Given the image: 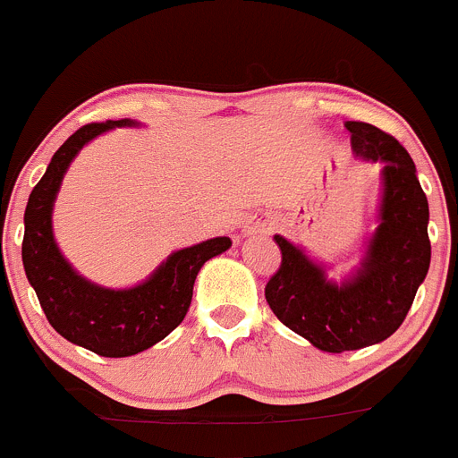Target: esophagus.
Here are the masks:
<instances>
[{"label":"esophagus","mask_w":458,"mask_h":458,"mask_svg":"<svg viewBox=\"0 0 458 458\" xmlns=\"http://www.w3.org/2000/svg\"><path fill=\"white\" fill-rule=\"evenodd\" d=\"M261 232H266L264 222L252 220V222H248V225H245V233H261Z\"/></svg>","instance_id":"obj_1"}]
</instances>
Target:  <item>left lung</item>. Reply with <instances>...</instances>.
I'll return each instance as SVG.
<instances>
[{
	"instance_id": "1",
	"label": "left lung",
	"mask_w": 458,
	"mask_h": 458,
	"mask_svg": "<svg viewBox=\"0 0 458 458\" xmlns=\"http://www.w3.org/2000/svg\"><path fill=\"white\" fill-rule=\"evenodd\" d=\"M346 131L355 156L383 163L378 226L360 268L333 282L301 248L275 236L282 264L266 284L275 317L327 353L365 349L390 337L406 318L431 264L428 201L412 157L394 137L365 121H346Z\"/></svg>"
}]
</instances>
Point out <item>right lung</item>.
I'll return each instance as SVG.
<instances>
[{
    "mask_svg": "<svg viewBox=\"0 0 458 458\" xmlns=\"http://www.w3.org/2000/svg\"><path fill=\"white\" fill-rule=\"evenodd\" d=\"M140 125L132 119L87 123L52 156L24 210L22 264L47 321L56 333L103 358H128L167 337L188 314L197 273L208 259L226 252V236L169 254L148 279L131 289H105L75 273L52 233V206L72 157L93 137L112 128Z\"/></svg>",
    "mask_w": 458,
    "mask_h": 458,
    "instance_id": "obj_1",
    "label": "right lung"
}]
</instances>
